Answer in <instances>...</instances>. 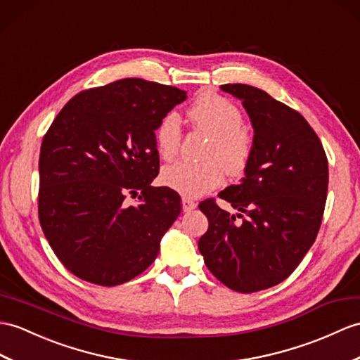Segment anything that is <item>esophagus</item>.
Wrapping results in <instances>:
<instances>
[{
	"instance_id": "obj_1",
	"label": "esophagus",
	"mask_w": 360,
	"mask_h": 360,
	"mask_svg": "<svg viewBox=\"0 0 360 360\" xmlns=\"http://www.w3.org/2000/svg\"><path fill=\"white\" fill-rule=\"evenodd\" d=\"M196 202L193 199H190V198H182V210L184 212H191V210H195L196 208Z\"/></svg>"
}]
</instances>
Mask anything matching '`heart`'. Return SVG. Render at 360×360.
<instances>
[{
	"label": "heart",
	"mask_w": 360,
	"mask_h": 360,
	"mask_svg": "<svg viewBox=\"0 0 360 360\" xmlns=\"http://www.w3.org/2000/svg\"><path fill=\"white\" fill-rule=\"evenodd\" d=\"M188 120L193 129L208 136L202 150L204 161H179L165 165L161 182L186 198H198L222 182V169L229 176H239L245 172L252 158V138L242 127L239 108L219 95L204 94L188 108ZM182 130L174 113L165 115L155 130L156 150L164 160L179 152Z\"/></svg>",
	"instance_id": "1"
}]
</instances>
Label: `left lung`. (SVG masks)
<instances>
[{
    "mask_svg": "<svg viewBox=\"0 0 360 360\" xmlns=\"http://www.w3.org/2000/svg\"><path fill=\"white\" fill-rule=\"evenodd\" d=\"M221 90L242 101L255 129L245 178L218 195L238 212L205 199L208 230L198 247L224 285L255 293L285 281L321 229L328 191V160L302 115L247 84Z\"/></svg>",
    "mask_w": 360,
    "mask_h": 360,
    "instance_id": "1",
    "label": "left lung"
}]
</instances>
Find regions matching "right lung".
<instances>
[{
	"label": "right lung",
	"instance_id": "1",
	"mask_svg": "<svg viewBox=\"0 0 360 360\" xmlns=\"http://www.w3.org/2000/svg\"><path fill=\"white\" fill-rule=\"evenodd\" d=\"M186 99L176 87L125 78L79 91L50 125L39 153V224L79 279L121 285L160 253L182 205L174 190L150 186L160 173L155 130Z\"/></svg>",
	"mask_w": 360,
	"mask_h": 360
}]
</instances>
